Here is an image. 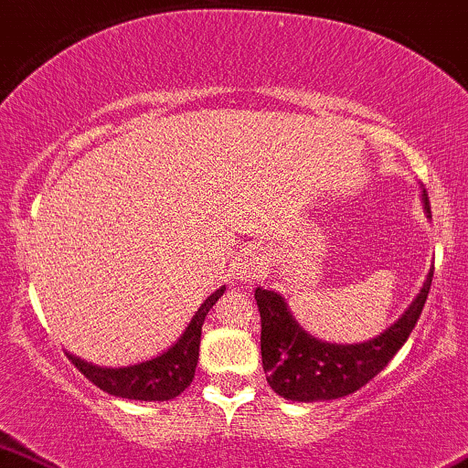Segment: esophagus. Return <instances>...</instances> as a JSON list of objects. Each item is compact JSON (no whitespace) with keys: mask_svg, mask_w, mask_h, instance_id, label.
Wrapping results in <instances>:
<instances>
[{"mask_svg":"<svg viewBox=\"0 0 468 468\" xmlns=\"http://www.w3.org/2000/svg\"><path fill=\"white\" fill-rule=\"evenodd\" d=\"M239 278L252 282L254 278H259V265H254V261H244L239 265Z\"/></svg>","mask_w":468,"mask_h":468,"instance_id":"esophagus-1","label":"esophagus"}]
</instances>
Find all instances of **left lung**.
<instances>
[{"mask_svg":"<svg viewBox=\"0 0 468 468\" xmlns=\"http://www.w3.org/2000/svg\"><path fill=\"white\" fill-rule=\"evenodd\" d=\"M423 197L425 207H430L428 194ZM431 276L434 270L428 274L415 303L391 328L358 346H335L313 339L293 322L281 295L259 287L254 300L261 313V356L270 387L276 395L293 401L339 399L358 391L380 374L408 341L428 300Z\"/></svg>","mask_w":468,"mask_h":468,"instance_id":"1","label":"left lung"}]
</instances>
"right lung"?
Returning a JSON list of instances; mask_svg holds the SVG:
<instances>
[{"mask_svg": "<svg viewBox=\"0 0 468 468\" xmlns=\"http://www.w3.org/2000/svg\"><path fill=\"white\" fill-rule=\"evenodd\" d=\"M224 289L227 287H220L200 304V309L192 317L190 326L186 328L181 339L168 352H164L162 356L151 358L140 365L121 367V369H103V367L88 365L84 360L70 356V354H67V356L94 387H99L110 395H116V398L142 401L173 399L186 391L194 380L198 363L200 330H203L207 313L218 303Z\"/></svg>", "mask_w": 468, "mask_h": 468, "instance_id": "1", "label": "right lung"}]
</instances>
